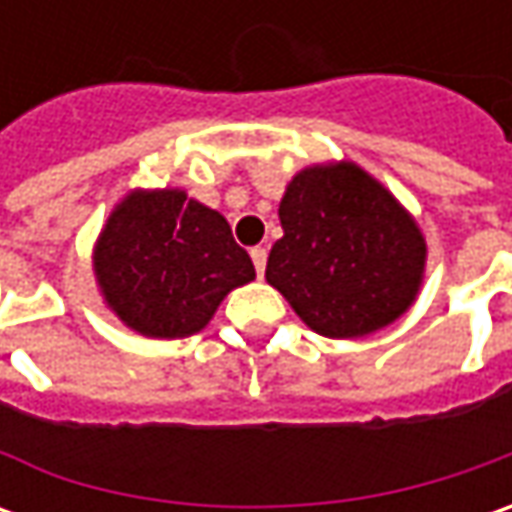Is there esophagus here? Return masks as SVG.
<instances>
[{"label": "esophagus", "instance_id": "1", "mask_svg": "<svg viewBox=\"0 0 512 512\" xmlns=\"http://www.w3.org/2000/svg\"><path fill=\"white\" fill-rule=\"evenodd\" d=\"M250 259H253V265H256V273H259V276H265V265H267L265 247H253V250H250Z\"/></svg>", "mask_w": 512, "mask_h": 512}]
</instances>
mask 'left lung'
I'll return each instance as SVG.
<instances>
[{"label":"left lung","instance_id":"8db88e82","mask_svg":"<svg viewBox=\"0 0 512 512\" xmlns=\"http://www.w3.org/2000/svg\"><path fill=\"white\" fill-rule=\"evenodd\" d=\"M285 236L265 279L313 333L362 339L413 307L427 242L413 213L356 162L302 168L279 202Z\"/></svg>","mask_w":512,"mask_h":512}]
</instances>
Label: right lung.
<instances>
[{
	"label": "right lung",
	"instance_id": "right-lung-1",
	"mask_svg": "<svg viewBox=\"0 0 512 512\" xmlns=\"http://www.w3.org/2000/svg\"><path fill=\"white\" fill-rule=\"evenodd\" d=\"M93 276L122 325L148 339H185L256 270L219 210L182 187H133L96 236Z\"/></svg>",
	"mask_w": 512,
	"mask_h": 512
}]
</instances>
